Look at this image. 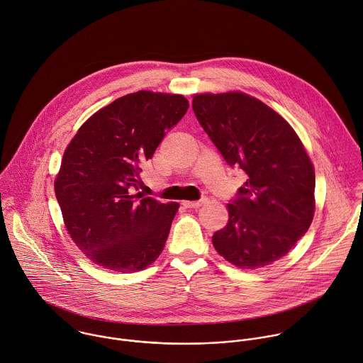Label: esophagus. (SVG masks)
Returning <instances> with one entry per match:
<instances>
[{
  "label": "esophagus",
  "instance_id": "34e87169",
  "mask_svg": "<svg viewBox=\"0 0 363 363\" xmlns=\"http://www.w3.org/2000/svg\"><path fill=\"white\" fill-rule=\"evenodd\" d=\"M205 202H206V199H201V201H184L182 205H184L185 208H199V206H202Z\"/></svg>",
  "mask_w": 363,
  "mask_h": 363
}]
</instances>
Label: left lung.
Returning <instances> with one entry per match:
<instances>
[{"instance_id": "1", "label": "left lung", "mask_w": 363, "mask_h": 363, "mask_svg": "<svg viewBox=\"0 0 363 363\" xmlns=\"http://www.w3.org/2000/svg\"><path fill=\"white\" fill-rule=\"evenodd\" d=\"M192 108L229 167L247 174L212 236L216 252L240 269L285 257L315 213V168L295 130L277 111L240 91L195 94Z\"/></svg>"}]
</instances>
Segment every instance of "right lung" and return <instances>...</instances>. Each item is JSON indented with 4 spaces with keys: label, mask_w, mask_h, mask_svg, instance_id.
I'll list each match as a JSON object with an SVG mask.
<instances>
[{
    "label": "right lung",
    "mask_w": 363,
    "mask_h": 363,
    "mask_svg": "<svg viewBox=\"0 0 363 363\" xmlns=\"http://www.w3.org/2000/svg\"><path fill=\"white\" fill-rule=\"evenodd\" d=\"M189 106L179 94L138 91L101 108L64 151L54 189L81 252L113 272L143 271L161 255L179 203L144 198L141 165Z\"/></svg>",
    "instance_id": "right-lung-1"
}]
</instances>
